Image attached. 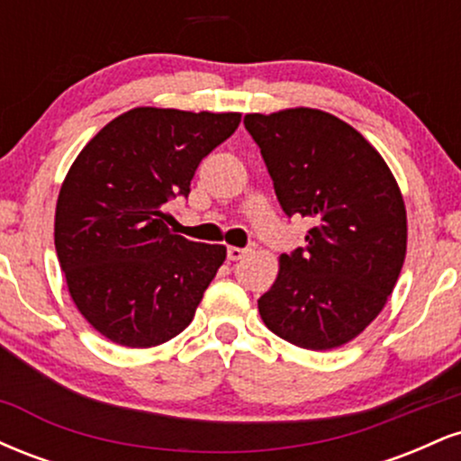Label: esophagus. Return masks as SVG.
I'll use <instances>...</instances> for the list:
<instances>
[{
	"label": "esophagus",
	"instance_id": "1",
	"mask_svg": "<svg viewBox=\"0 0 461 461\" xmlns=\"http://www.w3.org/2000/svg\"><path fill=\"white\" fill-rule=\"evenodd\" d=\"M253 249H256V245H251V247H247V249H240V247H227V258H230L231 262L242 260V258H245L249 251H253Z\"/></svg>",
	"mask_w": 461,
	"mask_h": 461
}]
</instances>
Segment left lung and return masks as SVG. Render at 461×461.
<instances>
[{"label":"left lung","instance_id":"left-lung-1","mask_svg":"<svg viewBox=\"0 0 461 461\" xmlns=\"http://www.w3.org/2000/svg\"><path fill=\"white\" fill-rule=\"evenodd\" d=\"M275 194L288 216H308V245L282 253L271 290L258 299L264 325L310 351L359 336L394 290L407 249L399 184L351 125L314 108L247 114Z\"/></svg>","mask_w":461,"mask_h":461}]
</instances>
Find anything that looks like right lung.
Listing matches in <instances>:
<instances>
[{"instance_id": "add662e5", "label": "right lung", "mask_w": 461, "mask_h": 461, "mask_svg": "<svg viewBox=\"0 0 461 461\" xmlns=\"http://www.w3.org/2000/svg\"><path fill=\"white\" fill-rule=\"evenodd\" d=\"M238 113L134 108L88 140L56 203L54 242L73 303L121 347L168 342L193 321L225 262L223 245L168 230L199 162L234 134Z\"/></svg>"}]
</instances>
